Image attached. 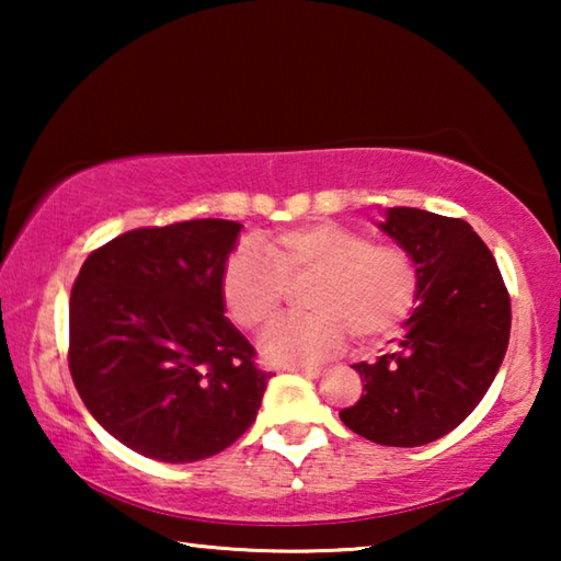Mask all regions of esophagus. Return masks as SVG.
Returning <instances> with one entry per match:
<instances>
[{
    "label": "esophagus",
    "mask_w": 561,
    "mask_h": 561,
    "mask_svg": "<svg viewBox=\"0 0 561 561\" xmlns=\"http://www.w3.org/2000/svg\"><path fill=\"white\" fill-rule=\"evenodd\" d=\"M289 371L301 374V376H307V378H319L321 374H324V368H319V366H291Z\"/></svg>",
    "instance_id": "1"
}]
</instances>
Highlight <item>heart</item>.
<instances>
[{"label":"heart","instance_id":"b5f03b06","mask_svg":"<svg viewBox=\"0 0 561 561\" xmlns=\"http://www.w3.org/2000/svg\"><path fill=\"white\" fill-rule=\"evenodd\" d=\"M237 250L222 270V301L247 331L272 327L284 307V287L307 282L301 304L311 311L274 327L262 339L272 364H317L344 346L376 344L403 324L417 299V272L408 252L376 244L364 232L311 222L262 237Z\"/></svg>","mask_w":561,"mask_h":561}]
</instances>
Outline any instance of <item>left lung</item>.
Instances as JSON below:
<instances>
[{"mask_svg": "<svg viewBox=\"0 0 561 561\" xmlns=\"http://www.w3.org/2000/svg\"><path fill=\"white\" fill-rule=\"evenodd\" d=\"M378 230L413 260L417 307L388 354L354 364L366 393L339 417L371 443L417 448L458 428L495 381L510 297L488 244L465 220L388 207Z\"/></svg>", "mask_w": 561, "mask_h": 561, "instance_id": "left-lung-1", "label": "left lung"}]
</instances>
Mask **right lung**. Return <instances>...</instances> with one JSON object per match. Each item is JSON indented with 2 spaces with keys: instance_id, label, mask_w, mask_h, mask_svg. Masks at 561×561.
Wrapping results in <instances>:
<instances>
[{
  "instance_id": "right-lung-1",
  "label": "right lung",
  "mask_w": 561,
  "mask_h": 561,
  "mask_svg": "<svg viewBox=\"0 0 561 561\" xmlns=\"http://www.w3.org/2000/svg\"><path fill=\"white\" fill-rule=\"evenodd\" d=\"M242 225L140 227L91 252L69 304V368L103 431L160 462H195L257 417L270 374L225 317Z\"/></svg>"
}]
</instances>
